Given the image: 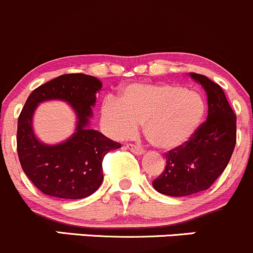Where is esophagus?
I'll return each instance as SVG.
<instances>
[{"mask_svg": "<svg viewBox=\"0 0 253 253\" xmlns=\"http://www.w3.org/2000/svg\"><path fill=\"white\" fill-rule=\"evenodd\" d=\"M126 148L127 150H130L131 151L132 153H135V155H144L145 153V151H144V148H141L140 147V146H136V145H134V144H127L126 145Z\"/></svg>", "mask_w": 253, "mask_h": 253, "instance_id": "esophagus-1", "label": "esophagus"}]
</instances>
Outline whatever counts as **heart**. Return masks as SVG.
I'll use <instances>...</instances> for the list:
<instances>
[{"label":"heart","instance_id":"obj_1","mask_svg":"<svg viewBox=\"0 0 253 253\" xmlns=\"http://www.w3.org/2000/svg\"><path fill=\"white\" fill-rule=\"evenodd\" d=\"M206 103L201 93L173 84H131L101 106V122L113 139L132 136L144 124L146 137L160 150L181 147L199 130Z\"/></svg>","mask_w":253,"mask_h":253}]
</instances>
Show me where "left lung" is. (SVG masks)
<instances>
[{"mask_svg":"<svg viewBox=\"0 0 253 253\" xmlns=\"http://www.w3.org/2000/svg\"><path fill=\"white\" fill-rule=\"evenodd\" d=\"M190 77L207 93L208 116L186 144L166 153V169L152 185L167 196L210 189L228 166L236 144V117L223 88L205 75L190 73Z\"/></svg>","mask_w":253,"mask_h":253,"instance_id":"1","label":"left lung"}]
</instances>
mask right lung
I'll list each match as a JSON object with an SVG mask.
<instances>
[{
  "label": "right lung",
  "mask_w": 253,
  "mask_h": 253,
  "mask_svg": "<svg viewBox=\"0 0 253 253\" xmlns=\"http://www.w3.org/2000/svg\"><path fill=\"white\" fill-rule=\"evenodd\" d=\"M101 88L102 83L95 77L82 73L64 74L35 88L28 97L18 118V157L31 183L45 195L84 199L102 184L103 157L121 144L88 127ZM51 99L69 103L77 116L76 132L57 145L40 142L32 127L36 107Z\"/></svg>",
  "instance_id": "right-lung-1"
}]
</instances>
